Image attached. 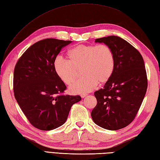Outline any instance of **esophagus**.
<instances>
[{
  "label": "esophagus",
  "instance_id": "34e87169",
  "mask_svg": "<svg viewBox=\"0 0 160 160\" xmlns=\"http://www.w3.org/2000/svg\"><path fill=\"white\" fill-rule=\"evenodd\" d=\"M85 96H87V93H81V97L82 98H85Z\"/></svg>",
  "mask_w": 160,
  "mask_h": 160
}]
</instances>
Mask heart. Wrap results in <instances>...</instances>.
<instances>
[{"mask_svg": "<svg viewBox=\"0 0 160 160\" xmlns=\"http://www.w3.org/2000/svg\"><path fill=\"white\" fill-rule=\"evenodd\" d=\"M69 60L58 56L53 61L54 71L67 85L72 84L81 68L83 76L70 88V92L79 94L92 91L98 83L107 82L115 67L113 53L105 45L80 44L68 52Z\"/></svg>", "mask_w": 160, "mask_h": 160, "instance_id": "obj_1", "label": "heart"}]
</instances>
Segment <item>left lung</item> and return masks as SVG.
Instances as JSON below:
<instances>
[{"instance_id": "left-lung-1", "label": "left lung", "mask_w": 160, "mask_h": 160, "mask_svg": "<svg viewBox=\"0 0 160 160\" xmlns=\"http://www.w3.org/2000/svg\"><path fill=\"white\" fill-rule=\"evenodd\" d=\"M113 53L115 67L102 89L94 92L97 104L91 112L96 125L109 130L122 129L134 120L147 89L143 58L129 42L116 36L96 38Z\"/></svg>"}]
</instances>
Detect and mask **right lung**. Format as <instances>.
<instances>
[{
	"mask_svg": "<svg viewBox=\"0 0 160 160\" xmlns=\"http://www.w3.org/2000/svg\"><path fill=\"white\" fill-rule=\"evenodd\" d=\"M71 41L47 38L27 49L14 69V96L33 126L52 130L66 122L79 96L62 95L67 87L56 73L53 61L62 48Z\"/></svg>",
	"mask_w": 160,
	"mask_h": 160,
	"instance_id": "obj_1",
	"label": "right lung"
}]
</instances>
